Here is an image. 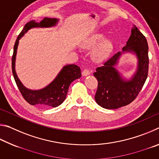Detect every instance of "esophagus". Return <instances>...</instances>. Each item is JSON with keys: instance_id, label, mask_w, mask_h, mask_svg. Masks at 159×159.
Segmentation results:
<instances>
[{"instance_id": "34e87169", "label": "esophagus", "mask_w": 159, "mask_h": 159, "mask_svg": "<svg viewBox=\"0 0 159 159\" xmlns=\"http://www.w3.org/2000/svg\"><path fill=\"white\" fill-rule=\"evenodd\" d=\"M90 74V70H88V69H84L82 72V75L83 76H87Z\"/></svg>"}]
</instances>
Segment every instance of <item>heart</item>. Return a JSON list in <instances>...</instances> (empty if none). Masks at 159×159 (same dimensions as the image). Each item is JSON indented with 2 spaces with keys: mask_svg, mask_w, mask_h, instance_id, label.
Returning a JSON list of instances; mask_svg holds the SVG:
<instances>
[{
  "mask_svg": "<svg viewBox=\"0 0 159 159\" xmlns=\"http://www.w3.org/2000/svg\"><path fill=\"white\" fill-rule=\"evenodd\" d=\"M105 34L98 33L88 38L85 43V46L87 48H93L102 42L93 51V57L98 61L103 60L108 57L114 48V43L111 39H104Z\"/></svg>",
  "mask_w": 159,
  "mask_h": 159,
  "instance_id": "heart-1",
  "label": "heart"
}]
</instances>
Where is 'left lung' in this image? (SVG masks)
<instances>
[{
  "label": "left lung",
  "instance_id": "obj_1",
  "mask_svg": "<svg viewBox=\"0 0 159 159\" xmlns=\"http://www.w3.org/2000/svg\"><path fill=\"white\" fill-rule=\"evenodd\" d=\"M148 50L146 38L133 25L130 36L121 52L115 54L94 73L98 81L95 99L99 106L116 109L128 105L136 98L148 76ZM128 52L134 53L138 60L136 71L130 80L125 79L115 69L122 55Z\"/></svg>",
  "mask_w": 159,
  "mask_h": 159
}]
</instances>
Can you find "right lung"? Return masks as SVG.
Listing matches in <instances>:
<instances>
[{
  "mask_svg": "<svg viewBox=\"0 0 159 159\" xmlns=\"http://www.w3.org/2000/svg\"><path fill=\"white\" fill-rule=\"evenodd\" d=\"M59 20L56 18L45 17L40 22L31 20L23 28L19 35L14 45V51L12 58V71L15 80L23 98L31 105L38 104L42 107H57L65 100L69 87L74 80L81 76V71L79 66L75 64H67L63 66L57 76L50 84L40 90H31L26 88L19 79L15 71V60L19 41L24 35L32 28L52 27L57 25Z\"/></svg>",
  "mask_w": 159,
  "mask_h": 159,
  "instance_id": "add662e5",
  "label": "right lung"
}]
</instances>
